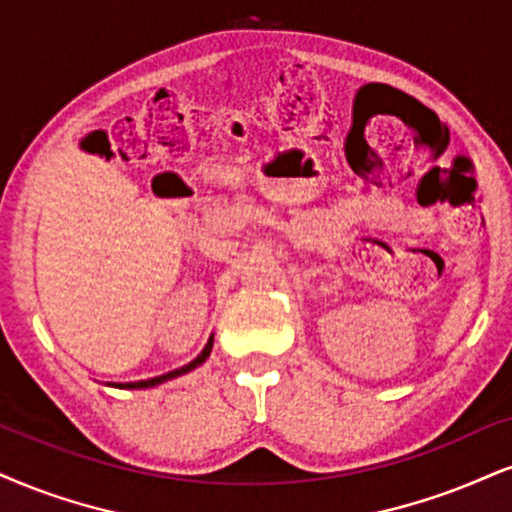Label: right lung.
Masks as SVG:
<instances>
[{
  "instance_id": "right-lung-1",
  "label": "right lung",
  "mask_w": 512,
  "mask_h": 512,
  "mask_svg": "<svg viewBox=\"0 0 512 512\" xmlns=\"http://www.w3.org/2000/svg\"><path fill=\"white\" fill-rule=\"evenodd\" d=\"M211 349H213V334H211V337H208V342H206L204 349H201L199 356L194 358V361H189L187 365H182V368H178V370L163 372V375L149 377V380H137V382H106V384H111V387H118V389H149V387H156V384H163V382H168V380H175V377L187 375V372H192L194 368H199V365L204 363L208 356H211Z\"/></svg>"
}]
</instances>
